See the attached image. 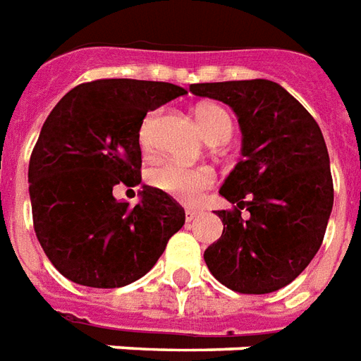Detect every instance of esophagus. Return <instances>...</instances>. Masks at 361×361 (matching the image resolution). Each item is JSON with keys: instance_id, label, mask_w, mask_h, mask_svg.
<instances>
[{"instance_id": "1", "label": "esophagus", "mask_w": 361, "mask_h": 361, "mask_svg": "<svg viewBox=\"0 0 361 361\" xmlns=\"http://www.w3.org/2000/svg\"><path fill=\"white\" fill-rule=\"evenodd\" d=\"M197 216H199V210H193V208L185 210V220H188V221H193Z\"/></svg>"}]
</instances>
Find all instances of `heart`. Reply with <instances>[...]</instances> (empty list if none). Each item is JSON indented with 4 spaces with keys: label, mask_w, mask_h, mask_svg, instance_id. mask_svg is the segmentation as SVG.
<instances>
[{
    "label": "heart",
    "mask_w": 361,
    "mask_h": 361,
    "mask_svg": "<svg viewBox=\"0 0 361 361\" xmlns=\"http://www.w3.org/2000/svg\"><path fill=\"white\" fill-rule=\"evenodd\" d=\"M197 122L210 141L228 140L233 130V120L224 106L202 105L197 109ZM159 113H149L141 122L140 128V145L149 153L153 149V132ZM149 180L154 188L162 193L170 195L176 201L195 204L202 199V195L214 185V173L208 168H189L173 162H164L153 168L149 173Z\"/></svg>",
    "instance_id": "heart-1"
}]
</instances>
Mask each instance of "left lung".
Here are the masks:
<instances>
[{"mask_svg": "<svg viewBox=\"0 0 361 361\" xmlns=\"http://www.w3.org/2000/svg\"><path fill=\"white\" fill-rule=\"evenodd\" d=\"M189 92L231 106L243 132V159L220 189L231 208L218 210L224 233L204 262L235 293H274L302 274L327 229L333 178L322 130L269 80L191 84Z\"/></svg>", "mask_w": 361, "mask_h": 361, "instance_id": "obj_1", "label": "left lung"}]
</instances>
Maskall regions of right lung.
<instances>
[{
  "instance_id": "right-lung-1",
  "label": "right lung",
  "mask_w": 361,
  "mask_h": 361,
  "mask_svg": "<svg viewBox=\"0 0 361 361\" xmlns=\"http://www.w3.org/2000/svg\"><path fill=\"white\" fill-rule=\"evenodd\" d=\"M180 85L130 78L72 87L42 126L28 164L32 220L45 256L71 281L116 289L153 268L185 224L170 195L143 185L135 207L114 185L141 183L147 111L185 95Z\"/></svg>"
}]
</instances>
